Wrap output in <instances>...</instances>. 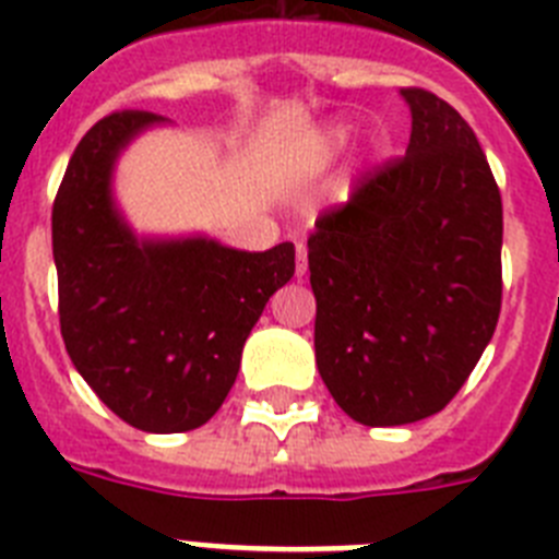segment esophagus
I'll list each match as a JSON object with an SVG mask.
<instances>
[{
	"instance_id": "obj_1",
	"label": "esophagus",
	"mask_w": 559,
	"mask_h": 559,
	"mask_svg": "<svg viewBox=\"0 0 559 559\" xmlns=\"http://www.w3.org/2000/svg\"><path fill=\"white\" fill-rule=\"evenodd\" d=\"M308 274V249L305 243L296 246V276H305Z\"/></svg>"
}]
</instances>
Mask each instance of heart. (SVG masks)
Here are the masks:
<instances>
[{
  "label": "heart",
  "instance_id": "b5f03b06",
  "mask_svg": "<svg viewBox=\"0 0 559 559\" xmlns=\"http://www.w3.org/2000/svg\"><path fill=\"white\" fill-rule=\"evenodd\" d=\"M344 140H347V128H344V126H335L333 131H330V136H328L330 145H341Z\"/></svg>",
  "mask_w": 559,
  "mask_h": 559
}]
</instances>
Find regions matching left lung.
Wrapping results in <instances>:
<instances>
[{"mask_svg": "<svg viewBox=\"0 0 559 559\" xmlns=\"http://www.w3.org/2000/svg\"><path fill=\"white\" fill-rule=\"evenodd\" d=\"M406 156L364 173L308 237L316 367L360 426L442 412L501 313L503 210L462 114L426 88Z\"/></svg>", "mask_w": 559, "mask_h": 559, "instance_id": "obj_1", "label": "left lung"}]
</instances>
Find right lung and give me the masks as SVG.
Instances as JSON below:
<instances>
[{
  "mask_svg": "<svg viewBox=\"0 0 559 559\" xmlns=\"http://www.w3.org/2000/svg\"><path fill=\"white\" fill-rule=\"evenodd\" d=\"M159 122L117 111L88 128L52 204V257L61 335L83 380L128 426L181 433L221 408L251 328L294 276L296 251L133 235L114 201V165Z\"/></svg>",
  "mask_w": 559,
  "mask_h": 559,
  "instance_id": "obj_1",
  "label": "right lung"
}]
</instances>
